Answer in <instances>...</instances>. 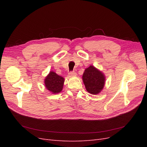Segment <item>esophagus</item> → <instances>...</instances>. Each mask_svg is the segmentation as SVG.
<instances>
[{
    "mask_svg": "<svg viewBox=\"0 0 147 147\" xmlns=\"http://www.w3.org/2000/svg\"><path fill=\"white\" fill-rule=\"evenodd\" d=\"M69 75L70 77H75L77 75V74L75 73V72H74V71H72V72H70L69 73Z\"/></svg>",
    "mask_w": 147,
    "mask_h": 147,
    "instance_id": "esophagus-1",
    "label": "esophagus"
}]
</instances>
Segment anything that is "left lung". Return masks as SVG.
<instances>
[{
  "mask_svg": "<svg viewBox=\"0 0 147 147\" xmlns=\"http://www.w3.org/2000/svg\"><path fill=\"white\" fill-rule=\"evenodd\" d=\"M82 79L86 91L90 94H99L104 88L105 75L94 66L90 65L84 70Z\"/></svg>",
  "mask_w": 147,
  "mask_h": 147,
  "instance_id": "left-lung-1",
  "label": "left lung"
}]
</instances>
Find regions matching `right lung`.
<instances>
[{
  "mask_svg": "<svg viewBox=\"0 0 147 147\" xmlns=\"http://www.w3.org/2000/svg\"><path fill=\"white\" fill-rule=\"evenodd\" d=\"M44 83L48 90L53 94H56L63 90L64 78L56 74L55 72L50 71L46 77Z\"/></svg>",
  "mask_w": 147,
  "mask_h": 147,
  "instance_id": "obj_1",
  "label": "right lung"
}]
</instances>
